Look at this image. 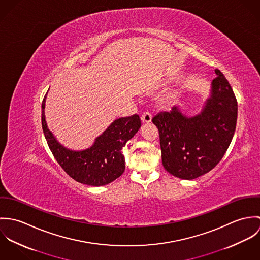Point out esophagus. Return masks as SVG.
Wrapping results in <instances>:
<instances>
[{
  "label": "esophagus",
  "instance_id": "34e87169",
  "mask_svg": "<svg viewBox=\"0 0 260 260\" xmlns=\"http://www.w3.org/2000/svg\"><path fill=\"white\" fill-rule=\"evenodd\" d=\"M152 120V115L148 112H144L141 114V121L142 123H150Z\"/></svg>",
  "mask_w": 260,
  "mask_h": 260
}]
</instances>
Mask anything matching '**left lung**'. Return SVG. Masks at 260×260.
Here are the masks:
<instances>
[{"mask_svg":"<svg viewBox=\"0 0 260 260\" xmlns=\"http://www.w3.org/2000/svg\"><path fill=\"white\" fill-rule=\"evenodd\" d=\"M215 74L199 114L189 117L174 106L152 119L159 130L162 164L175 177L192 180L212 170L233 138L237 101L220 70L215 69Z\"/></svg>","mask_w":260,"mask_h":260,"instance_id":"8db88e82","label":"left lung"}]
</instances>
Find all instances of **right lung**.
Segmentation results:
<instances>
[{
    "label": "right lung",
    "instance_id": "add662e5",
    "mask_svg": "<svg viewBox=\"0 0 260 260\" xmlns=\"http://www.w3.org/2000/svg\"><path fill=\"white\" fill-rule=\"evenodd\" d=\"M46 98L47 94L42 103L43 132L49 148L64 171L86 185H106L120 177L125 170L122 148L141 127L139 116L134 114L114 120L91 147L75 151L60 144L49 130L45 119Z\"/></svg>",
    "mask_w": 260,
    "mask_h": 260
}]
</instances>
